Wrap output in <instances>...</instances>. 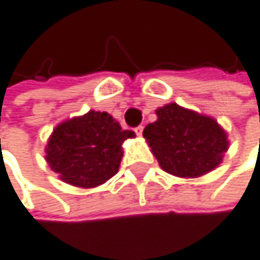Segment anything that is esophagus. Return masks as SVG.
<instances>
[{
	"label": "esophagus",
	"mask_w": 260,
	"mask_h": 260,
	"mask_svg": "<svg viewBox=\"0 0 260 260\" xmlns=\"http://www.w3.org/2000/svg\"><path fill=\"white\" fill-rule=\"evenodd\" d=\"M136 134H137V136H142V134H143V126H142V124L136 127Z\"/></svg>",
	"instance_id": "34e87169"
}]
</instances>
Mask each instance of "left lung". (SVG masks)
<instances>
[{
	"instance_id": "left-lung-1",
	"label": "left lung",
	"mask_w": 260,
	"mask_h": 260,
	"mask_svg": "<svg viewBox=\"0 0 260 260\" xmlns=\"http://www.w3.org/2000/svg\"><path fill=\"white\" fill-rule=\"evenodd\" d=\"M157 120L143 129L151 151L167 173L197 178L214 170L228 149L223 129L214 118L176 103L159 107Z\"/></svg>"
}]
</instances>
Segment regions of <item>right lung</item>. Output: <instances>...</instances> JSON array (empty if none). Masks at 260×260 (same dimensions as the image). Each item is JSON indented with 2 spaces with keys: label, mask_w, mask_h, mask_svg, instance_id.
I'll return each instance as SVG.
<instances>
[{
  "label": "right lung",
  "mask_w": 260,
  "mask_h": 260,
  "mask_svg": "<svg viewBox=\"0 0 260 260\" xmlns=\"http://www.w3.org/2000/svg\"><path fill=\"white\" fill-rule=\"evenodd\" d=\"M107 112H95L59 124L46 146V162L65 182L95 187L117 175L121 143L134 137Z\"/></svg>",
  "instance_id": "obj_1"
}]
</instances>
